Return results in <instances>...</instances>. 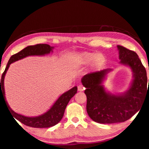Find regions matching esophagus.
Returning a JSON list of instances; mask_svg holds the SVG:
<instances>
[{
	"instance_id": "1",
	"label": "esophagus",
	"mask_w": 149,
	"mask_h": 149,
	"mask_svg": "<svg viewBox=\"0 0 149 149\" xmlns=\"http://www.w3.org/2000/svg\"><path fill=\"white\" fill-rule=\"evenodd\" d=\"M77 90L79 91H83L84 90V88L83 86H81V85H79V86H78V87H77Z\"/></svg>"
}]
</instances>
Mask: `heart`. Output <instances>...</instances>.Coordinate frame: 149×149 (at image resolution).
Instances as JSON below:
<instances>
[{"mask_svg": "<svg viewBox=\"0 0 149 149\" xmlns=\"http://www.w3.org/2000/svg\"><path fill=\"white\" fill-rule=\"evenodd\" d=\"M107 63L106 56L103 54H97L91 52H81L73 58L71 65L74 68H79L91 63L93 70H99Z\"/></svg>", "mask_w": 149, "mask_h": 149, "instance_id": "1", "label": "heart"}]
</instances>
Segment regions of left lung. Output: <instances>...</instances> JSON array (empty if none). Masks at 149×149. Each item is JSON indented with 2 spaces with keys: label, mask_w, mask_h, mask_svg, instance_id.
I'll use <instances>...</instances> for the list:
<instances>
[{
  "label": "left lung",
  "mask_w": 149,
  "mask_h": 149,
  "mask_svg": "<svg viewBox=\"0 0 149 149\" xmlns=\"http://www.w3.org/2000/svg\"><path fill=\"white\" fill-rule=\"evenodd\" d=\"M120 64L130 68L132 80L127 90L112 93L106 90L103 83L111 68L84 75L81 83L86 88V111L93 121L100 123L123 122L138 112L149 88L147 72L136 53L122 46L117 45ZM149 86V85H148Z\"/></svg>",
  "instance_id": "8db88e82"
}]
</instances>
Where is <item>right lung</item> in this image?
<instances>
[{
	"label": "right lung",
	"mask_w": 149,
	"mask_h": 149,
	"mask_svg": "<svg viewBox=\"0 0 149 149\" xmlns=\"http://www.w3.org/2000/svg\"><path fill=\"white\" fill-rule=\"evenodd\" d=\"M54 47H50L47 44H37L35 45H30L22 50L15 54L13 55L6 66L5 70L3 73L0 79V99L1 97H3L6 106L10 113L12 114L15 118L18 120L24 125L29 127L36 128H47L56 125L62 119L64 115L66 107L69 102L70 100L77 93V87L74 86L70 90L61 95L57 99L50 108L43 114L36 116H26L15 112L6 100L4 90V78L8 70L11 63L18 60L24 59L28 56H42L49 54L53 52Z\"/></svg>",
	"instance_id": "obj_1"
}]
</instances>
